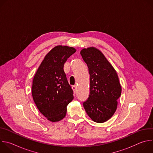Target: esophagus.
I'll return each mask as SVG.
<instances>
[{
  "mask_svg": "<svg viewBox=\"0 0 153 153\" xmlns=\"http://www.w3.org/2000/svg\"><path fill=\"white\" fill-rule=\"evenodd\" d=\"M72 89H73V90L74 91V92L75 93L76 91V89H77V86H76V85H73V86H72Z\"/></svg>",
  "mask_w": 153,
  "mask_h": 153,
  "instance_id": "34e87169",
  "label": "esophagus"
}]
</instances>
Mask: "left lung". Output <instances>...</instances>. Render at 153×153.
Here are the masks:
<instances>
[{"label": "left lung", "instance_id": "obj_1", "mask_svg": "<svg viewBox=\"0 0 153 153\" xmlns=\"http://www.w3.org/2000/svg\"><path fill=\"white\" fill-rule=\"evenodd\" d=\"M80 54L90 74V96L83 105L95 122L103 123L114 114L122 87L116 71L103 54L91 47L83 48Z\"/></svg>", "mask_w": 153, "mask_h": 153}]
</instances>
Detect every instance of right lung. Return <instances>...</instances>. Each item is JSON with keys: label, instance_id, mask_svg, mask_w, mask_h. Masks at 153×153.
Listing matches in <instances>:
<instances>
[{"label": "right lung", "instance_id": "right-lung-1", "mask_svg": "<svg viewBox=\"0 0 153 153\" xmlns=\"http://www.w3.org/2000/svg\"><path fill=\"white\" fill-rule=\"evenodd\" d=\"M76 51L73 47L56 46L45 56L33 78V100L39 111L52 122L65 117L67 105L74 99L63 65Z\"/></svg>", "mask_w": 153, "mask_h": 153}]
</instances>
